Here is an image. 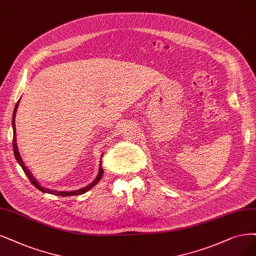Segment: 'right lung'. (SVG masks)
<instances>
[{
  "mask_svg": "<svg viewBox=\"0 0 256 256\" xmlns=\"http://www.w3.org/2000/svg\"><path fill=\"white\" fill-rule=\"evenodd\" d=\"M18 103H20V100H18V101L16 102L14 110V115H12V128H14L12 148H14V157H16V162H18V164H20L21 168H23L24 173L26 174V176H27L28 178H30V182L38 188V190H40V191L45 192V193H50V194H52V195H56V196H74V195H81V194H83V193H85V192H88V190H90L92 188H94V186H96V184L100 182V179L102 178V175H103V168H101V160H100L99 173H98L97 177L94 178V180L90 184H88V186H84V188H79V190H76V191H66V192H65V191H54V190H50V188H47L41 186L39 184V182H38L36 180L34 177L32 176V174H30V170H28V168L24 166V162H23V160H22V158H21V156H20V153H18V150L16 138V123H14V118H16V110H18ZM102 156H103V154L101 155V158H102Z\"/></svg>",
  "mask_w": 256,
  "mask_h": 256,
  "instance_id": "1",
  "label": "right lung"
}]
</instances>
